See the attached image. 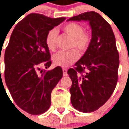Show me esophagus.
Returning <instances> with one entry per match:
<instances>
[{"mask_svg":"<svg viewBox=\"0 0 129 129\" xmlns=\"http://www.w3.org/2000/svg\"><path fill=\"white\" fill-rule=\"evenodd\" d=\"M63 76H67L68 73H67V69L66 68H63Z\"/></svg>","mask_w":129,"mask_h":129,"instance_id":"obj_1","label":"esophagus"}]
</instances>
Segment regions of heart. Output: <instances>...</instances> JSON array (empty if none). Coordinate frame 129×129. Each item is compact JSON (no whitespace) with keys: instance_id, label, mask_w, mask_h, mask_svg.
<instances>
[{"instance_id":"obj_1","label":"heart","mask_w":129,"mask_h":129,"mask_svg":"<svg viewBox=\"0 0 129 129\" xmlns=\"http://www.w3.org/2000/svg\"><path fill=\"white\" fill-rule=\"evenodd\" d=\"M63 31L73 38L72 48H76L81 52H84L89 47L91 41V35L84 31L82 25L71 22L62 27ZM45 44L49 50L55 51L57 45V31L55 29L50 30L46 35ZM78 51L73 49L70 51H59L52 56V62L56 66L68 67L78 59Z\"/></svg>"}]
</instances>
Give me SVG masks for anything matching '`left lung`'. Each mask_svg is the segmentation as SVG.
I'll use <instances>...</instances> for the list:
<instances>
[{
  "mask_svg": "<svg viewBox=\"0 0 129 129\" xmlns=\"http://www.w3.org/2000/svg\"><path fill=\"white\" fill-rule=\"evenodd\" d=\"M68 21H88L92 39L84 56L70 68V100L74 108L91 113L105 104L113 94L118 78L119 53L110 24L95 12H88Z\"/></svg>",
  "mask_w": 129,
  "mask_h": 129,
  "instance_id": "left-lung-1",
  "label": "left lung"
}]
</instances>
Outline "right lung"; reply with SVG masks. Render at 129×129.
<instances>
[{"instance_id":"1","label":"right lung","mask_w":129,"mask_h":129,"mask_svg":"<svg viewBox=\"0 0 129 129\" xmlns=\"http://www.w3.org/2000/svg\"><path fill=\"white\" fill-rule=\"evenodd\" d=\"M66 18H52L30 14L18 22L5 52V80L14 102L32 115L50 108L51 92L63 77L61 68L47 69L52 63L45 44L48 32Z\"/></svg>"}]
</instances>
